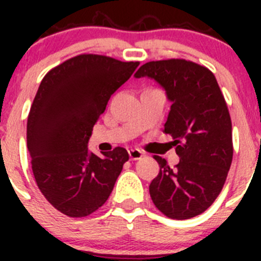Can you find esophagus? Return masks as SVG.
<instances>
[{
    "instance_id": "34e87169",
    "label": "esophagus",
    "mask_w": 261,
    "mask_h": 261,
    "mask_svg": "<svg viewBox=\"0 0 261 261\" xmlns=\"http://www.w3.org/2000/svg\"><path fill=\"white\" fill-rule=\"evenodd\" d=\"M128 155H130L131 160H139L143 158L144 152L139 149H131V150H128Z\"/></svg>"
}]
</instances>
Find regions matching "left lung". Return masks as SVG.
<instances>
[{
	"label": "left lung",
	"instance_id": "left-lung-1",
	"mask_svg": "<svg viewBox=\"0 0 261 261\" xmlns=\"http://www.w3.org/2000/svg\"><path fill=\"white\" fill-rule=\"evenodd\" d=\"M136 78L150 77L172 101L164 125L180 160L174 168L154 155L159 174L149 186L155 207L173 220L201 215L215 202L232 162V125L216 77L186 59L145 63Z\"/></svg>",
	"mask_w": 261,
	"mask_h": 261
}]
</instances>
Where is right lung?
<instances>
[{
	"label": "right lung",
	"mask_w": 261,
	"mask_h": 261,
	"mask_svg": "<svg viewBox=\"0 0 261 261\" xmlns=\"http://www.w3.org/2000/svg\"><path fill=\"white\" fill-rule=\"evenodd\" d=\"M139 62L80 54L50 69L28 117V149L39 189L68 217H86L109 199L128 160L123 147L97 156L87 144L110 97Z\"/></svg>",
	"instance_id": "add662e5"
}]
</instances>
